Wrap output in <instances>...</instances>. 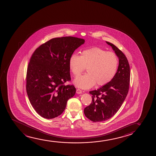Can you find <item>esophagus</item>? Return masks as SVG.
I'll use <instances>...</instances> for the list:
<instances>
[{"label":"esophagus","instance_id":"34e87169","mask_svg":"<svg viewBox=\"0 0 156 156\" xmlns=\"http://www.w3.org/2000/svg\"><path fill=\"white\" fill-rule=\"evenodd\" d=\"M76 93L78 94H81L82 93V91L80 89H77V90H76Z\"/></svg>","mask_w":156,"mask_h":156}]
</instances>
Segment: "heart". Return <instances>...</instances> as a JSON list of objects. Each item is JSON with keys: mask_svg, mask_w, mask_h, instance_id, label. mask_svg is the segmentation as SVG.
Masks as SVG:
<instances>
[{"mask_svg": "<svg viewBox=\"0 0 156 156\" xmlns=\"http://www.w3.org/2000/svg\"><path fill=\"white\" fill-rule=\"evenodd\" d=\"M118 66L117 56L113 52L106 51L98 47L84 49L81 55L73 54L69 60V66L75 77L79 76L87 68L88 73L74 80L75 85L88 89L96 83L104 86L115 77Z\"/></svg>", "mask_w": 156, "mask_h": 156, "instance_id": "obj_1", "label": "heart"}]
</instances>
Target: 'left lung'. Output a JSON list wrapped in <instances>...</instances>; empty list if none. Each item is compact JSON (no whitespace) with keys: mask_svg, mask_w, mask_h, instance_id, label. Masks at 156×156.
I'll return each mask as SVG.
<instances>
[{"mask_svg":"<svg viewBox=\"0 0 156 156\" xmlns=\"http://www.w3.org/2000/svg\"><path fill=\"white\" fill-rule=\"evenodd\" d=\"M106 43L119 58V66L111 81L98 90L90 92L92 102L84 109V114L93 122H103L113 117L122 106L129 90L130 68L127 58L115 45Z\"/></svg>","mask_w":156,"mask_h":156,"instance_id":"obj_1","label":"left lung"}]
</instances>
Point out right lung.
Listing matches in <instances>:
<instances>
[{
    "label": "right lung",
    "instance_id": "1",
    "mask_svg": "<svg viewBox=\"0 0 156 156\" xmlns=\"http://www.w3.org/2000/svg\"><path fill=\"white\" fill-rule=\"evenodd\" d=\"M85 43L73 37L55 38L37 48L32 54L27 72L26 90L31 105L42 117L53 119L66 108L75 95L70 81L69 60L76 49Z\"/></svg>",
    "mask_w": 156,
    "mask_h": 156
}]
</instances>
